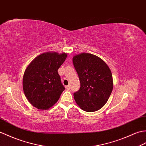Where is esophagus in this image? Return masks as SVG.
Instances as JSON below:
<instances>
[{
  "mask_svg": "<svg viewBox=\"0 0 146 146\" xmlns=\"http://www.w3.org/2000/svg\"><path fill=\"white\" fill-rule=\"evenodd\" d=\"M66 90H70V85H68V86H66Z\"/></svg>",
  "mask_w": 146,
  "mask_h": 146,
  "instance_id": "34e87169",
  "label": "esophagus"
}]
</instances>
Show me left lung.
<instances>
[{
  "mask_svg": "<svg viewBox=\"0 0 146 146\" xmlns=\"http://www.w3.org/2000/svg\"><path fill=\"white\" fill-rule=\"evenodd\" d=\"M73 63L81 84L80 90L73 94L76 104L87 112L100 110L106 103L113 88L109 66L100 57L87 53L74 56Z\"/></svg>",
  "mask_w": 146,
  "mask_h": 146,
  "instance_id": "left-lung-1",
  "label": "left lung"
}]
</instances>
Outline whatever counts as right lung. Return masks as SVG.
Masks as SVG:
<instances>
[{
	"instance_id": "obj_1",
	"label": "right lung",
	"mask_w": 146,
	"mask_h": 146,
	"mask_svg": "<svg viewBox=\"0 0 146 146\" xmlns=\"http://www.w3.org/2000/svg\"><path fill=\"white\" fill-rule=\"evenodd\" d=\"M66 57V53H43L26 68L23 76V92L30 104L37 109L48 110L65 90L58 70Z\"/></svg>"
}]
</instances>
